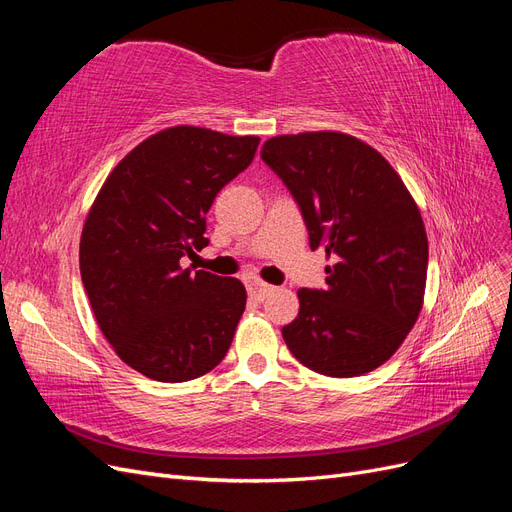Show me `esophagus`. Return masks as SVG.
<instances>
[{
    "mask_svg": "<svg viewBox=\"0 0 512 512\" xmlns=\"http://www.w3.org/2000/svg\"><path fill=\"white\" fill-rule=\"evenodd\" d=\"M273 290H275L273 286H269V284H265V282H260V280H252V282H250V294H252V297H254L256 301H265Z\"/></svg>",
    "mask_w": 512,
    "mask_h": 512,
    "instance_id": "1",
    "label": "esophagus"
}]
</instances>
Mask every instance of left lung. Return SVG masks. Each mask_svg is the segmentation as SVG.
Instances as JSON below:
<instances>
[{"label":"left lung","instance_id":"8db88e82","mask_svg":"<svg viewBox=\"0 0 512 512\" xmlns=\"http://www.w3.org/2000/svg\"><path fill=\"white\" fill-rule=\"evenodd\" d=\"M260 158L282 179L309 247L335 260L327 288L299 290L282 329L294 359L352 378L389 361L423 307L427 235L404 181L376 149L342 132L275 136Z\"/></svg>","mask_w":512,"mask_h":512}]
</instances>
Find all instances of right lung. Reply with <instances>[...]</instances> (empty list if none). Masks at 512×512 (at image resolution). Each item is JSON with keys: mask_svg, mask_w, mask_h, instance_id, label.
Returning <instances> with one entry per match:
<instances>
[{"mask_svg": "<svg viewBox=\"0 0 512 512\" xmlns=\"http://www.w3.org/2000/svg\"><path fill=\"white\" fill-rule=\"evenodd\" d=\"M258 136L177 126L123 158L91 207L81 277L119 359L158 382H185L218 365L245 309L235 277L183 269L209 245L207 211L252 164Z\"/></svg>", "mask_w": 512, "mask_h": 512, "instance_id": "obj_1", "label": "right lung"}]
</instances>
